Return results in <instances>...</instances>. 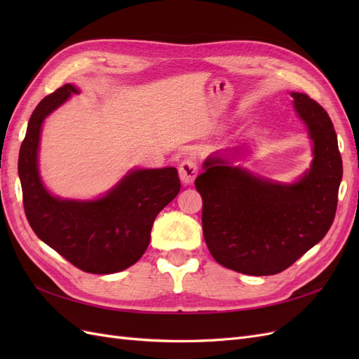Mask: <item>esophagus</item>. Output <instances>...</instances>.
<instances>
[{
    "instance_id": "34e87169",
    "label": "esophagus",
    "mask_w": 359,
    "mask_h": 359,
    "mask_svg": "<svg viewBox=\"0 0 359 359\" xmlns=\"http://www.w3.org/2000/svg\"><path fill=\"white\" fill-rule=\"evenodd\" d=\"M198 177V165L193 158H186L180 165V180L184 186H190Z\"/></svg>"
}]
</instances>
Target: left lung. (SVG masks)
Returning a JSON list of instances; mask_svg holds the SVG:
<instances>
[{
	"instance_id": "1",
	"label": "left lung",
	"mask_w": 359,
	"mask_h": 359,
	"mask_svg": "<svg viewBox=\"0 0 359 359\" xmlns=\"http://www.w3.org/2000/svg\"><path fill=\"white\" fill-rule=\"evenodd\" d=\"M311 140L310 169L295 182L257 175L233 161L240 149L203 161L194 181L203 201L202 227L220 265L247 276L289 268L327 235L334 222L343 163L331 118L307 94L290 93Z\"/></svg>"
}]
</instances>
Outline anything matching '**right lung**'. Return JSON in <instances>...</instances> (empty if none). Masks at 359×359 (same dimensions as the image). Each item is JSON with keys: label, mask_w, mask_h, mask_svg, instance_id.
Here are the masks:
<instances>
[{"label": "right lung", "mask_w": 359, "mask_h": 359, "mask_svg": "<svg viewBox=\"0 0 359 359\" xmlns=\"http://www.w3.org/2000/svg\"><path fill=\"white\" fill-rule=\"evenodd\" d=\"M79 90L66 83L32 112L19 151L18 172L29 226L40 240L85 273L114 274L136 264L149 244L157 214L177 198L175 168L130 169L103 196L81 201L52 194L39 172L45 119Z\"/></svg>", "instance_id": "add662e5"}]
</instances>
